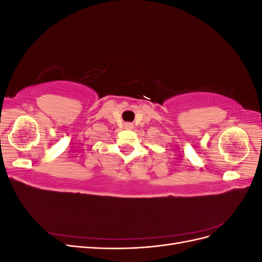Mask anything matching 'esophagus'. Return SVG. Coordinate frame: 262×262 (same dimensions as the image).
Here are the masks:
<instances>
[{
    "label": "esophagus",
    "mask_w": 262,
    "mask_h": 262,
    "mask_svg": "<svg viewBox=\"0 0 262 262\" xmlns=\"http://www.w3.org/2000/svg\"><path fill=\"white\" fill-rule=\"evenodd\" d=\"M124 129H126V130H132V129H133V124L130 123V122L124 123Z\"/></svg>",
    "instance_id": "esophagus-1"
}]
</instances>
